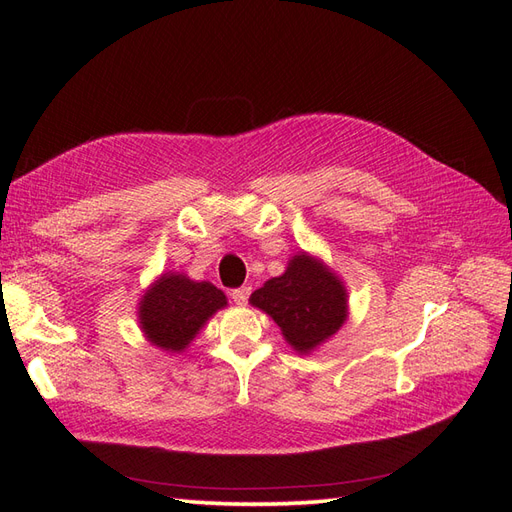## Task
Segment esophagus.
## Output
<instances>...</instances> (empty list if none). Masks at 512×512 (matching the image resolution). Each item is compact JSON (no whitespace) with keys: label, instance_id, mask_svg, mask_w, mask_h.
I'll use <instances>...</instances> for the list:
<instances>
[{"label":"esophagus","instance_id":"esophagus-1","mask_svg":"<svg viewBox=\"0 0 512 512\" xmlns=\"http://www.w3.org/2000/svg\"><path fill=\"white\" fill-rule=\"evenodd\" d=\"M248 296H251V287H248V285L238 287V290H233V292H231V298H233L235 303H238V305H246Z\"/></svg>","mask_w":512,"mask_h":512}]
</instances>
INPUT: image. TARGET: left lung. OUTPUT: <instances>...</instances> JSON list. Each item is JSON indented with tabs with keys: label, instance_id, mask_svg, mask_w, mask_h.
Instances as JSON below:
<instances>
[{
	"label": "left lung",
	"instance_id": "8db88e82",
	"mask_svg": "<svg viewBox=\"0 0 512 512\" xmlns=\"http://www.w3.org/2000/svg\"><path fill=\"white\" fill-rule=\"evenodd\" d=\"M251 305L279 324L285 342L300 355L324 344L348 318L344 281L307 253L294 255L281 277L255 290Z\"/></svg>",
	"mask_w": 512,
	"mask_h": 512
}]
</instances>
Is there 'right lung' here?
<instances>
[{"label":"right lung","instance_id":"1","mask_svg":"<svg viewBox=\"0 0 512 512\" xmlns=\"http://www.w3.org/2000/svg\"><path fill=\"white\" fill-rule=\"evenodd\" d=\"M222 307L227 296L209 281H192L186 274L166 272L138 303L144 337L166 352H183L205 322Z\"/></svg>","mask_w":512,"mask_h":512}]
</instances>
